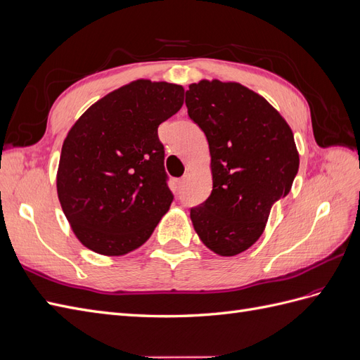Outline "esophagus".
<instances>
[{
  "mask_svg": "<svg viewBox=\"0 0 360 360\" xmlns=\"http://www.w3.org/2000/svg\"><path fill=\"white\" fill-rule=\"evenodd\" d=\"M184 183H186V177H181V179H177V180H176V188H177V191H181V189H183Z\"/></svg>",
  "mask_w": 360,
  "mask_h": 360,
  "instance_id": "1",
  "label": "esophagus"
}]
</instances>
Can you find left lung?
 Wrapping results in <instances>:
<instances>
[{"label": "left lung", "instance_id": "left-lung-1", "mask_svg": "<svg viewBox=\"0 0 360 360\" xmlns=\"http://www.w3.org/2000/svg\"><path fill=\"white\" fill-rule=\"evenodd\" d=\"M186 106L209 141L213 180L191 219L207 248L233 257L258 240L271 205L291 191L299 171L292 130L263 96L238 82L191 84Z\"/></svg>", "mask_w": 360, "mask_h": 360}]
</instances>
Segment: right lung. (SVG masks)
<instances>
[{
    "mask_svg": "<svg viewBox=\"0 0 360 360\" xmlns=\"http://www.w3.org/2000/svg\"><path fill=\"white\" fill-rule=\"evenodd\" d=\"M183 101L181 85L136 79L97 101L69 130L57 192L85 248L106 257L132 252L169 210L158 127Z\"/></svg>",
    "mask_w": 360,
    "mask_h": 360,
    "instance_id": "1",
    "label": "right lung"
}]
</instances>
